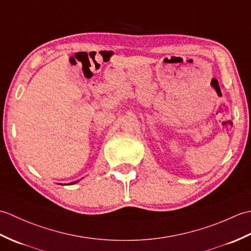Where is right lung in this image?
<instances>
[{
	"instance_id": "1",
	"label": "right lung",
	"mask_w": 251,
	"mask_h": 251,
	"mask_svg": "<svg viewBox=\"0 0 251 251\" xmlns=\"http://www.w3.org/2000/svg\"><path fill=\"white\" fill-rule=\"evenodd\" d=\"M77 182V181H74V182H71L70 184H74V183H76Z\"/></svg>"
}]
</instances>
